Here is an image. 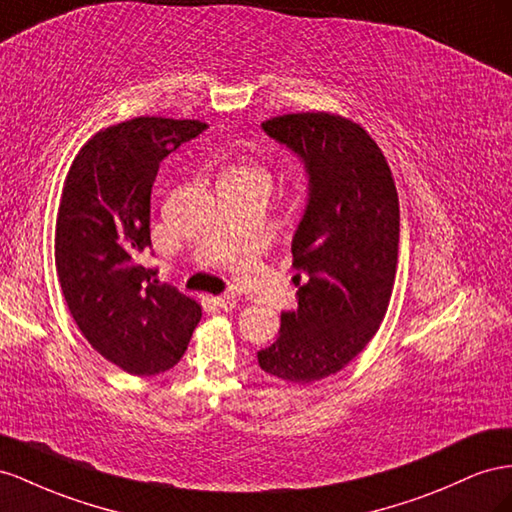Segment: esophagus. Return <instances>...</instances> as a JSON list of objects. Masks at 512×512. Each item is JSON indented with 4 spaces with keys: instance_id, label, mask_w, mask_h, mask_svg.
<instances>
[{
    "instance_id": "esophagus-1",
    "label": "esophagus",
    "mask_w": 512,
    "mask_h": 512,
    "mask_svg": "<svg viewBox=\"0 0 512 512\" xmlns=\"http://www.w3.org/2000/svg\"><path fill=\"white\" fill-rule=\"evenodd\" d=\"M215 301V306L217 308H222V310H232L234 306H237V297H234L232 293H226V295H219V297H215L213 299Z\"/></svg>"
}]
</instances>
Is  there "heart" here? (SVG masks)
<instances>
[{
	"instance_id": "b5f03b06",
	"label": "heart",
	"mask_w": 512,
	"mask_h": 512,
	"mask_svg": "<svg viewBox=\"0 0 512 512\" xmlns=\"http://www.w3.org/2000/svg\"><path fill=\"white\" fill-rule=\"evenodd\" d=\"M222 181H267V174L252 163H241V165H237V168L228 170L222 176Z\"/></svg>"
}]
</instances>
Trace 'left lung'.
Masks as SVG:
<instances>
[{"label":"left lung","mask_w":512,"mask_h":512,"mask_svg":"<svg viewBox=\"0 0 512 512\" xmlns=\"http://www.w3.org/2000/svg\"><path fill=\"white\" fill-rule=\"evenodd\" d=\"M262 129L303 159L310 198L290 247L297 310L282 312L258 364L306 385L336 375L379 331L398 265V193L381 148L349 118L301 112Z\"/></svg>","instance_id":"obj_1"}]
</instances>
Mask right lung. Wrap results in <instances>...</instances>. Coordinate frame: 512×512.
<instances>
[{"label":"right lung","mask_w":512,"mask_h":512,"mask_svg":"<svg viewBox=\"0 0 512 512\" xmlns=\"http://www.w3.org/2000/svg\"><path fill=\"white\" fill-rule=\"evenodd\" d=\"M209 124L140 116L101 129L66 174L55 219V269L77 327L129 375L170 370L187 351L202 308L153 280L150 191L159 163Z\"/></svg>","instance_id":"1"}]
</instances>
